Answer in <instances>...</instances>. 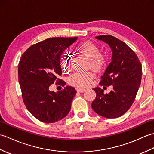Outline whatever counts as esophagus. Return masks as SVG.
I'll return each instance as SVG.
<instances>
[{"instance_id": "esophagus-1", "label": "esophagus", "mask_w": 154, "mask_h": 154, "mask_svg": "<svg viewBox=\"0 0 154 154\" xmlns=\"http://www.w3.org/2000/svg\"><path fill=\"white\" fill-rule=\"evenodd\" d=\"M77 92H79V93H83L84 91H85V89H80V88H77Z\"/></svg>"}]
</instances>
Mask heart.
<instances>
[{
    "label": "heart",
    "mask_w": 154,
    "mask_h": 154,
    "mask_svg": "<svg viewBox=\"0 0 154 154\" xmlns=\"http://www.w3.org/2000/svg\"><path fill=\"white\" fill-rule=\"evenodd\" d=\"M79 53L89 59L88 67L95 71H100L105 65L106 55L99 52V48L91 42H85L76 48ZM61 63L65 69L69 70L71 67V57L69 55L64 54L61 57ZM94 74L91 71L76 72L69 79L71 85L77 87L85 88L92 83Z\"/></svg>",
    "instance_id": "1"
}]
</instances>
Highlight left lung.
<instances>
[{"mask_svg":"<svg viewBox=\"0 0 154 154\" xmlns=\"http://www.w3.org/2000/svg\"><path fill=\"white\" fill-rule=\"evenodd\" d=\"M109 44L112 51V61L100 77L101 86L112 85L109 94L100 87L94 88L96 98L91 106L100 116L115 119L125 114L134 102L141 83L142 67L136 53L124 42L110 35L96 37Z\"/></svg>","mask_w":154,"mask_h":154,"instance_id":"left-lung-1","label":"left lung"}]
</instances>
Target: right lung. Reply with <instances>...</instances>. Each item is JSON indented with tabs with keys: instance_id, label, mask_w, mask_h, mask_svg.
I'll return each mask as SVG.
<instances>
[{
	"instance_id": "right-lung-1",
	"label": "right lung",
	"mask_w": 154,
	"mask_h": 154,
	"mask_svg": "<svg viewBox=\"0 0 154 154\" xmlns=\"http://www.w3.org/2000/svg\"><path fill=\"white\" fill-rule=\"evenodd\" d=\"M77 38H51L28 48L18 63V81L23 101L35 119L53 123L66 116L77 91L66 86L55 93L50 87L55 82L64 87L65 82L58 77L62 71L61 55Z\"/></svg>"
}]
</instances>
